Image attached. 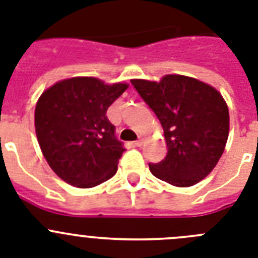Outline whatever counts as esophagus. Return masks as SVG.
Returning <instances> with one entry per match:
<instances>
[{
  "label": "esophagus",
  "mask_w": 258,
  "mask_h": 258,
  "mask_svg": "<svg viewBox=\"0 0 258 258\" xmlns=\"http://www.w3.org/2000/svg\"><path fill=\"white\" fill-rule=\"evenodd\" d=\"M143 143H144V139H143L142 136H140V138H139V140H136V142L134 143V144H135V147H142Z\"/></svg>",
  "instance_id": "34e87169"
}]
</instances>
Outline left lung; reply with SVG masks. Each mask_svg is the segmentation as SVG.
I'll list each match as a JSON object with an SVG mask.
<instances>
[{
    "label": "left lung",
    "instance_id": "8db88e82",
    "mask_svg": "<svg viewBox=\"0 0 258 258\" xmlns=\"http://www.w3.org/2000/svg\"><path fill=\"white\" fill-rule=\"evenodd\" d=\"M131 83L160 119L166 140V157L149 163L152 174L175 187H191L209 175L225 151L230 128L222 95L184 75Z\"/></svg>",
    "mask_w": 258,
    "mask_h": 258
}]
</instances>
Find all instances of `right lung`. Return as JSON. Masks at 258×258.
I'll return each instance as SVG.
<instances>
[{
  "instance_id": "right-lung-1",
  "label": "right lung",
  "mask_w": 258,
  "mask_h": 258,
  "mask_svg": "<svg viewBox=\"0 0 258 258\" xmlns=\"http://www.w3.org/2000/svg\"><path fill=\"white\" fill-rule=\"evenodd\" d=\"M126 83L105 84L91 76L55 83L36 104L35 128L41 152L62 180L92 188L114 176L126 149L106 110Z\"/></svg>"
}]
</instances>
